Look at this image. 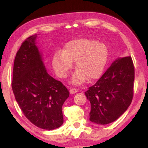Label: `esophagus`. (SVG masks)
I'll return each instance as SVG.
<instances>
[{
	"instance_id": "34e87169",
	"label": "esophagus",
	"mask_w": 148,
	"mask_h": 148,
	"mask_svg": "<svg viewBox=\"0 0 148 148\" xmlns=\"http://www.w3.org/2000/svg\"><path fill=\"white\" fill-rule=\"evenodd\" d=\"M77 92V89H76V88H71L70 89V93L71 95L76 93V92Z\"/></svg>"
}]
</instances>
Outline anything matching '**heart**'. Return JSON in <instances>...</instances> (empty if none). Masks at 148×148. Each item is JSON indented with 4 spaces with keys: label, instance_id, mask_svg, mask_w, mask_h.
<instances>
[{
    "label": "heart",
    "instance_id": "heart-1",
    "mask_svg": "<svg viewBox=\"0 0 148 148\" xmlns=\"http://www.w3.org/2000/svg\"><path fill=\"white\" fill-rule=\"evenodd\" d=\"M108 57L106 46L88 38L72 40L64 44L62 51H57L52 59L55 71L61 77L68 76L75 60L77 71L72 77L75 84L92 81L101 76Z\"/></svg>",
    "mask_w": 148,
    "mask_h": 148
}]
</instances>
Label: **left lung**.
Here are the masks:
<instances>
[{
    "label": "left lung",
    "mask_w": 148,
    "mask_h": 148,
    "mask_svg": "<svg viewBox=\"0 0 148 148\" xmlns=\"http://www.w3.org/2000/svg\"><path fill=\"white\" fill-rule=\"evenodd\" d=\"M134 67L131 56L118 58L85 92L91 103L89 120L99 125L116 121L133 97Z\"/></svg>",
    "instance_id": "obj_1"
}]
</instances>
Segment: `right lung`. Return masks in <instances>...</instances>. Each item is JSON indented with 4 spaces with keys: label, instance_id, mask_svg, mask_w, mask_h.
Segmentation results:
<instances>
[{
    "label": "right lung",
    "instance_id": "add662e5",
    "mask_svg": "<svg viewBox=\"0 0 148 148\" xmlns=\"http://www.w3.org/2000/svg\"><path fill=\"white\" fill-rule=\"evenodd\" d=\"M36 37L27 38L17 52L12 87L25 116L39 128L53 130L63 123L62 106L70 92L47 72Z\"/></svg>",
    "mask_w": 148,
    "mask_h": 148
}]
</instances>
